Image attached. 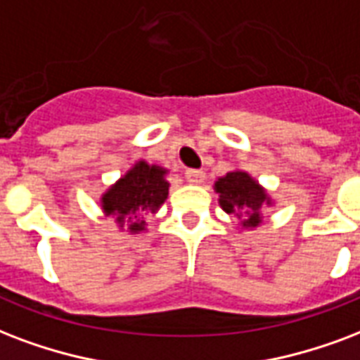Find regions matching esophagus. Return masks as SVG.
I'll return each instance as SVG.
<instances>
[{
  "label": "esophagus",
  "mask_w": 360,
  "mask_h": 360,
  "mask_svg": "<svg viewBox=\"0 0 360 360\" xmlns=\"http://www.w3.org/2000/svg\"><path fill=\"white\" fill-rule=\"evenodd\" d=\"M185 177L188 183H192V185H200V183H204L205 174L202 169H186Z\"/></svg>",
  "instance_id": "1"
}]
</instances>
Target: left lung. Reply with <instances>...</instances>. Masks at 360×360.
Listing matches in <instances>:
<instances>
[{
	"label": "left lung",
	"instance_id": "1",
	"mask_svg": "<svg viewBox=\"0 0 360 360\" xmlns=\"http://www.w3.org/2000/svg\"><path fill=\"white\" fill-rule=\"evenodd\" d=\"M219 204L226 213L241 219L243 229H255L262 223V210L271 204L266 191L245 172L234 169L215 181Z\"/></svg>",
	"mask_w": 360,
	"mask_h": 360
}]
</instances>
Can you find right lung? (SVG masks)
<instances>
[{
    "mask_svg": "<svg viewBox=\"0 0 360 360\" xmlns=\"http://www.w3.org/2000/svg\"><path fill=\"white\" fill-rule=\"evenodd\" d=\"M168 188L166 169L139 160L124 177L107 188L101 196V210L107 217H115L120 229L126 226L131 234H137L145 230V217L156 213L166 202Z\"/></svg>",
    "mask_w": 360,
    "mask_h": 360,
    "instance_id": "obj_1",
    "label": "right lung"
}]
</instances>
